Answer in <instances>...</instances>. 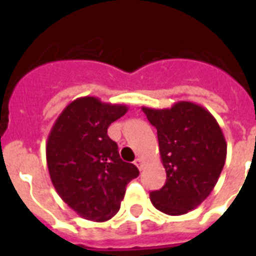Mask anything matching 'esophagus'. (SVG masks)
Returning a JSON list of instances; mask_svg holds the SVG:
<instances>
[{
  "instance_id": "obj_1",
  "label": "esophagus",
  "mask_w": 256,
  "mask_h": 256,
  "mask_svg": "<svg viewBox=\"0 0 256 256\" xmlns=\"http://www.w3.org/2000/svg\"><path fill=\"white\" fill-rule=\"evenodd\" d=\"M134 164L137 165V168L140 169V170H142V166H144V162H142V159H136L134 160Z\"/></svg>"
}]
</instances>
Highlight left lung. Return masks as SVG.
<instances>
[{
  "label": "left lung",
  "instance_id": "obj_1",
  "mask_svg": "<svg viewBox=\"0 0 256 256\" xmlns=\"http://www.w3.org/2000/svg\"><path fill=\"white\" fill-rule=\"evenodd\" d=\"M158 130L166 182L150 192L154 206L182 216L210 195L224 166L227 142L216 118L201 105L178 101L169 108H142Z\"/></svg>",
  "mask_w": 256,
  "mask_h": 256
}]
</instances>
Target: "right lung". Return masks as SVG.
Segmentation results:
<instances>
[{
  "label": "right lung",
  "mask_w": 256,
  "mask_h": 256,
  "mask_svg": "<svg viewBox=\"0 0 256 256\" xmlns=\"http://www.w3.org/2000/svg\"><path fill=\"white\" fill-rule=\"evenodd\" d=\"M128 106L79 97L61 112L46 142L51 182L62 201L79 216L106 222L120 209L126 184L138 169L120 159L108 126Z\"/></svg>",
  "instance_id": "right-lung-1"
}]
</instances>
